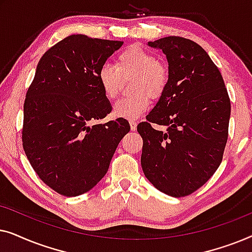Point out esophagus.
<instances>
[{
    "instance_id": "obj_1",
    "label": "esophagus",
    "mask_w": 252,
    "mask_h": 252,
    "mask_svg": "<svg viewBox=\"0 0 252 252\" xmlns=\"http://www.w3.org/2000/svg\"><path fill=\"white\" fill-rule=\"evenodd\" d=\"M129 125H130V129L135 130L136 129V126H137V123L135 122V120H130Z\"/></svg>"
}]
</instances>
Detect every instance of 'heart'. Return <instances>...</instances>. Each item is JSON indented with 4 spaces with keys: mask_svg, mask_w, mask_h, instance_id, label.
<instances>
[{
    "mask_svg": "<svg viewBox=\"0 0 252 252\" xmlns=\"http://www.w3.org/2000/svg\"><path fill=\"white\" fill-rule=\"evenodd\" d=\"M135 75L133 96L120 98L113 106V115L128 120L137 119L147 111L150 97L157 98L163 94L168 82V71L158 58L143 48L132 46L120 53L116 65L104 64L97 78L106 98L117 97L123 78Z\"/></svg>",
    "mask_w": 252,
    "mask_h": 252,
    "instance_id": "obj_1",
    "label": "heart"
}]
</instances>
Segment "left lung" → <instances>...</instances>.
I'll list each match as a JSON object with an SVG mask.
<instances>
[{"mask_svg": "<svg viewBox=\"0 0 252 252\" xmlns=\"http://www.w3.org/2000/svg\"><path fill=\"white\" fill-rule=\"evenodd\" d=\"M168 62V82L157 104L137 125L143 140L141 165L164 194L184 197L201 188L222 160L230 101L221 73L194 41L166 36L148 42ZM153 123L166 126L157 131Z\"/></svg>", "mask_w": 252, "mask_h": 252, "instance_id": "obj_1", "label": "left lung"}]
</instances>
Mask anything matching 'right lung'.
I'll return each mask as SVG.
<instances>
[{"label":"right lung","instance_id":"right-lung-1","mask_svg":"<svg viewBox=\"0 0 252 252\" xmlns=\"http://www.w3.org/2000/svg\"><path fill=\"white\" fill-rule=\"evenodd\" d=\"M123 41L65 37L43 54L24 103L23 147L33 170L58 194L73 197L101 181L130 127L95 124L111 112L98 71Z\"/></svg>","mask_w":252,"mask_h":252}]
</instances>
